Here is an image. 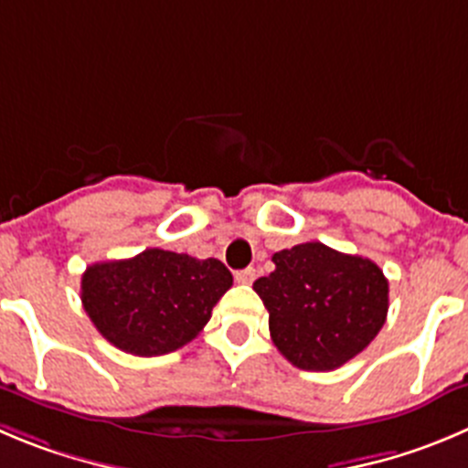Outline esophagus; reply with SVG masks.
<instances>
[{"instance_id": "34e87169", "label": "esophagus", "mask_w": 468, "mask_h": 468, "mask_svg": "<svg viewBox=\"0 0 468 468\" xmlns=\"http://www.w3.org/2000/svg\"><path fill=\"white\" fill-rule=\"evenodd\" d=\"M254 279H256V270L254 268L238 270V272H235V282H238V283H251Z\"/></svg>"}]
</instances>
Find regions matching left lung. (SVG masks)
<instances>
[{"mask_svg": "<svg viewBox=\"0 0 468 468\" xmlns=\"http://www.w3.org/2000/svg\"><path fill=\"white\" fill-rule=\"evenodd\" d=\"M272 263L254 291L291 365L330 372L372 344L388 316V279L374 261L304 242L277 251Z\"/></svg>", "mask_w": 468, "mask_h": 468, "instance_id": "obj_1", "label": "left lung"}]
</instances>
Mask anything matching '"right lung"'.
<instances>
[{"instance_id": "1", "label": "right lung", "mask_w": 468, "mask_h": 468, "mask_svg": "<svg viewBox=\"0 0 468 468\" xmlns=\"http://www.w3.org/2000/svg\"><path fill=\"white\" fill-rule=\"evenodd\" d=\"M230 286L233 274L221 261L145 249L133 259L90 265L80 298L112 346L152 357L189 344Z\"/></svg>"}]
</instances>
